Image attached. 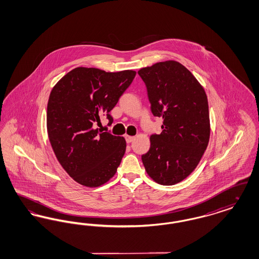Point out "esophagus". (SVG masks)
<instances>
[{"mask_svg":"<svg viewBox=\"0 0 259 259\" xmlns=\"http://www.w3.org/2000/svg\"><path fill=\"white\" fill-rule=\"evenodd\" d=\"M125 140L127 143H132L135 140V137L133 136L125 135Z\"/></svg>","mask_w":259,"mask_h":259,"instance_id":"obj_1","label":"esophagus"}]
</instances>
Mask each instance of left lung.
<instances>
[{"instance_id":"left-lung-1","label":"left lung","mask_w":259,"mask_h":259,"mask_svg":"<svg viewBox=\"0 0 259 259\" xmlns=\"http://www.w3.org/2000/svg\"><path fill=\"white\" fill-rule=\"evenodd\" d=\"M138 74L148 89L151 112L163 118V130L150 136L143 164L157 184L176 185L194 171L209 144L206 92L184 65L174 60L155 63Z\"/></svg>"}]
</instances>
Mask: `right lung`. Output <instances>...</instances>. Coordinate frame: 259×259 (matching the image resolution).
Masks as SVG:
<instances>
[{
  "label": "right lung",
  "mask_w": 259,
  "mask_h": 259,
  "mask_svg": "<svg viewBox=\"0 0 259 259\" xmlns=\"http://www.w3.org/2000/svg\"><path fill=\"white\" fill-rule=\"evenodd\" d=\"M136 72L107 73L77 67L50 92L47 127L50 145L63 169L76 183L98 187L115 175L126 149L123 137L102 132L94 125L107 115L132 83Z\"/></svg>",
  "instance_id": "add662e5"
}]
</instances>
